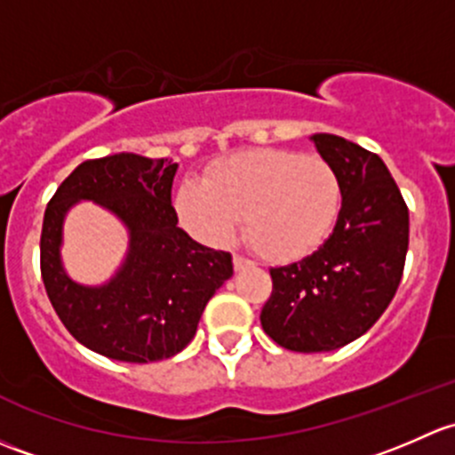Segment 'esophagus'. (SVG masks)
Listing matches in <instances>:
<instances>
[{"mask_svg": "<svg viewBox=\"0 0 455 455\" xmlns=\"http://www.w3.org/2000/svg\"><path fill=\"white\" fill-rule=\"evenodd\" d=\"M254 265V262H251L250 259H245V256H238V254H234V269L236 271H241V269H247V267H251Z\"/></svg>", "mask_w": 455, "mask_h": 455, "instance_id": "1", "label": "esophagus"}]
</instances>
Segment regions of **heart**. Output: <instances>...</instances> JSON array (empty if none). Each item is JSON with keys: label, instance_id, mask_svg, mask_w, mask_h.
I'll list each match as a JSON object with an SVG mask.
<instances>
[{"label": "heart", "instance_id": "heart-1", "mask_svg": "<svg viewBox=\"0 0 455 455\" xmlns=\"http://www.w3.org/2000/svg\"><path fill=\"white\" fill-rule=\"evenodd\" d=\"M181 223L208 245H226L245 219V238L271 262L298 260L315 251L341 210L337 171L317 156L247 151L186 180L175 196Z\"/></svg>", "mask_w": 455, "mask_h": 455}]
</instances>
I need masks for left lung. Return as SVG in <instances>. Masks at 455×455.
Here are the masks:
<instances>
[{"label": "left lung", "mask_w": 455, "mask_h": 455, "mask_svg": "<svg viewBox=\"0 0 455 455\" xmlns=\"http://www.w3.org/2000/svg\"><path fill=\"white\" fill-rule=\"evenodd\" d=\"M337 171L341 210L332 234L302 260L271 267L262 331L287 350L326 353L362 337L399 289L410 212L383 159L339 135H311Z\"/></svg>", "instance_id": "obj_1"}]
</instances>
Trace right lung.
<instances>
[{
    "label": "right lung",
    "instance_id": "obj_1",
    "mask_svg": "<svg viewBox=\"0 0 455 455\" xmlns=\"http://www.w3.org/2000/svg\"><path fill=\"white\" fill-rule=\"evenodd\" d=\"M180 164L116 153L78 164L41 229V275L56 315L83 346L116 362L151 363L184 350L208 299L232 278V256L177 226L171 190ZM92 200L130 234L125 260L102 285L76 283L60 256L67 212Z\"/></svg>",
    "mask_w": 455,
    "mask_h": 455
}]
</instances>
